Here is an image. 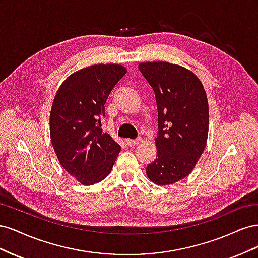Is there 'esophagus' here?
I'll list each match as a JSON object with an SVG mask.
<instances>
[{"instance_id":"obj_1","label":"esophagus","mask_w":258,"mask_h":258,"mask_svg":"<svg viewBox=\"0 0 258 258\" xmlns=\"http://www.w3.org/2000/svg\"><path fill=\"white\" fill-rule=\"evenodd\" d=\"M142 141V139L141 138H138L137 140H127V143H128V145L129 146H137V145H139L140 144V142Z\"/></svg>"}]
</instances>
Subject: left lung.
Listing matches in <instances>:
<instances>
[{"label":"left lung","mask_w":258,"mask_h":258,"mask_svg":"<svg viewBox=\"0 0 258 258\" xmlns=\"http://www.w3.org/2000/svg\"><path fill=\"white\" fill-rule=\"evenodd\" d=\"M140 72L154 89L158 110L156 159L146 167L154 184L171 185L194 170L205 151L209 104L204 85L190 70L167 61L142 62Z\"/></svg>","instance_id":"1"}]
</instances>
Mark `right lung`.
Wrapping results in <instances>:
<instances>
[{
	"label": "right lung",
	"mask_w": 258,
	"mask_h": 258,
	"mask_svg": "<svg viewBox=\"0 0 258 258\" xmlns=\"http://www.w3.org/2000/svg\"><path fill=\"white\" fill-rule=\"evenodd\" d=\"M127 73L120 64H93L60 85L49 117L50 140L67 172L83 185L104 179L121 147L103 132L101 118L114 86Z\"/></svg>",
	"instance_id": "add662e5"
}]
</instances>
